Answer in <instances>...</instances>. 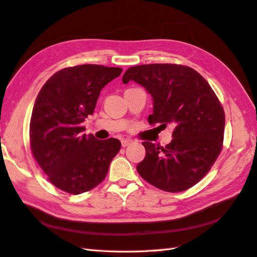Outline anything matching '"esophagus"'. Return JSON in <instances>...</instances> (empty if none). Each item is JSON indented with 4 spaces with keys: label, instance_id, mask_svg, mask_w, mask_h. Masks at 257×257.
I'll list each match as a JSON object with an SVG mask.
<instances>
[{
    "label": "esophagus",
    "instance_id": "obj_1",
    "mask_svg": "<svg viewBox=\"0 0 257 257\" xmlns=\"http://www.w3.org/2000/svg\"><path fill=\"white\" fill-rule=\"evenodd\" d=\"M131 143H133V140H130V139H123V140H121V146H122L123 148H126V147L130 146Z\"/></svg>",
    "mask_w": 257,
    "mask_h": 257
}]
</instances>
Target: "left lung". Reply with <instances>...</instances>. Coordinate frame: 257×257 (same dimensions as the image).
Returning <instances> with one entry per match:
<instances>
[{"label":"left lung","mask_w":257,"mask_h":257,"mask_svg":"<svg viewBox=\"0 0 257 257\" xmlns=\"http://www.w3.org/2000/svg\"><path fill=\"white\" fill-rule=\"evenodd\" d=\"M138 83L152 96L151 124L174 126L172 141L163 147L142 142L146 158L139 175L170 193L183 192L204 177L222 149L224 111L208 82L189 67L169 63L129 68L123 84Z\"/></svg>","instance_id":"left-lung-1"}]
</instances>
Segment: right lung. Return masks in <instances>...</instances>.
<instances>
[{"label":"right lung","instance_id":"1","mask_svg":"<svg viewBox=\"0 0 257 257\" xmlns=\"http://www.w3.org/2000/svg\"><path fill=\"white\" fill-rule=\"evenodd\" d=\"M122 69L83 64L53 74L41 87L32 112L29 138L34 158L56 187L79 195L104 181L120 150L118 139L82 134L100 91Z\"/></svg>","mask_w":257,"mask_h":257}]
</instances>
